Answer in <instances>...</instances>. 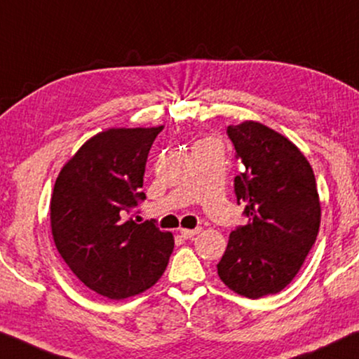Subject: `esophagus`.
Masks as SVG:
<instances>
[{
    "mask_svg": "<svg viewBox=\"0 0 359 359\" xmlns=\"http://www.w3.org/2000/svg\"><path fill=\"white\" fill-rule=\"evenodd\" d=\"M201 228H196V229H184V228H181L180 229V234H181V237H184V239H191L192 236H196V234H198L201 233Z\"/></svg>",
    "mask_w": 359,
    "mask_h": 359,
    "instance_id": "esophagus-1",
    "label": "esophagus"
}]
</instances>
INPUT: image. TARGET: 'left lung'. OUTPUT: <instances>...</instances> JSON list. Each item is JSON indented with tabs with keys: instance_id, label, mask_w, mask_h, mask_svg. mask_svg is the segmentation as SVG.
<instances>
[{
	"instance_id": "obj_1",
	"label": "left lung",
	"mask_w": 359,
	"mask_h": 359,
	"mask_svg": "<svg viewBox=\"0 0 359 359\" xmlns=\"http://www.w3.org/2000/svg\"><path fill=\"white\" fill-rule=\"evenodd\" d=\"M239 161L237 203L249 222L229 234L217 264L224 285L247 299L278 294L300 271L321 224L310 162L289 137L247 120L229 125Z\"/></svg>"
}]
</instances>
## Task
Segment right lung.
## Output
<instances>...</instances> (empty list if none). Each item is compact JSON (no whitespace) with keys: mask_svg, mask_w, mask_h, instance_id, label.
<instances>
[{"mask_svg":"<svg viewBox=\"0 0 359 359\" xmlns=\"http://www.w3.org/2000/svg\"><path fill=\"white\" fill-rule=\"evenodd\" d=\"M161 126L107 128L91 136L57 175L49 202L56 249L80 283L110 300L151 289L175 239L125 215L144 201L147 154Z\"/></svg>","mask_w":359,"mask_h":359,"instance_id":"add662e5","label":"right lung"}]
</instances>
